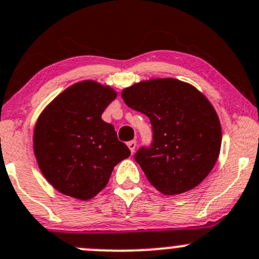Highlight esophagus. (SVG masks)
Masks as SVG:
<instances>
[{
    "mask_svg": "<svg viewBox=\"0 0 259 259\" xmlns=\"http://www.w3.org/2000/svg\"><path fill=\"white\" fill-rule=\"evenodd\" d=\"M127 148L130 149V151H132V154H133V152L135 151V148H137V141L135 140L129 141V143H127Z\"/></svg>",
    "mask_w": 259,
    "mask_h": 259,
    "instance_id": "esophagus-1",
    "label": "esophagus"
}]
</instances>
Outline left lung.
<instances>
[{
  "instance_id": "obj_1",
  "label": "left lung",
  "mask_w": 259,
  "mask_h": 259,
  "mask_svg": "<svg viewBox=\"0 0 259 259\" xmlns=\"http://www.w3.org/2000/svg\"><path fill=\"white\" fill-rule=\"evenodd\" d=\"M129 108L151 122L150 146H141L135 161L149 182L165 195L194 189L211 172L221 149V124L207 98L191 84L159 78L121 92Z\"/></svg>"
}]
</instances>
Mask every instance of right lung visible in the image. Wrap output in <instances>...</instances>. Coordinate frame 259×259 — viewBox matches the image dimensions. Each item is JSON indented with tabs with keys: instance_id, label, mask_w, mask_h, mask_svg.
<instances>
[{
	"instance_id": "add662e5",
	"label": "right lung",
	"mask_w": 259,
	"mask_h": 259,
	"mask_svg": "<svg viewBox=\"0 0 259 259\" xmlns=\"http://www.w3.org/2000/svg\"><path fill=\"white\" fill-rule=\"evenodd\" d=\"M115 98L110 87L83 80L65 89L38 118L33 134L38 166L63 195L93 198L107 186L114 166L130 156L113 125L102 119Z\"/></svg>"
}]
</instances>
